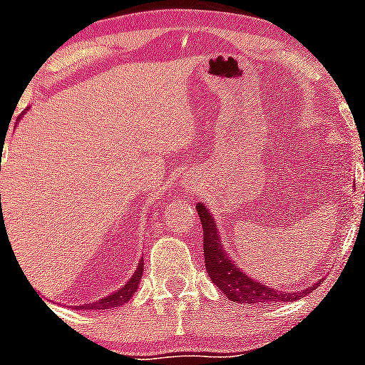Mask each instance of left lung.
<instances>
[{
  "instance_id": "left-lung-1",
  "label": "left lung",
  "mask_w": 365,
  "mask_h": 365,
  "mask_svg": "<svg viewBox=\"0 0 365 365\" xmlns=\"http://www.w3.org/2000/svg\"><path fill=\"white\" fill-rule=\"evenodd\" d=\"M196 210L201 219V225H203V251L208 277L215 287L221 289L222 294L228 296V299L235 303H247V305H251V303L272 305L277 302L302 299L303 296H309L310 292L319 287L323 278L302 292H284L253 280L244 271V267H240L235 260H232L226 247L222 246L221 232L217 228V221L212 217V212L203 203H197Z\"/></svg>"
}]
</instances>
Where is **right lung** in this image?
Returning <instances> with one entry per match:
<instances>
[{"label":"right lung","instance_id":"right-lung-1","mask_svg":"<svg viewBox=\"0 0 365 365\" xmlns=\"http://www.w3.org/2000/svg\"><path fill=\"white\" fill-rule=\"evenodd\" d=\"M143 265H144V258H140V262L137 264L135 267V272H133L132 277L128 278V282H126L123 287H119L118 291H114L112 294L105 296V298L101 299H96V302L93 303H87V305H80L78 309L81 310H108V309H115V307H121L125 305L126 302H130V299L133 298V294L137 292V289H139V282L140 278H143Z\"/></svg>","mask_w":365,"mask_h":365}]
</instances>
